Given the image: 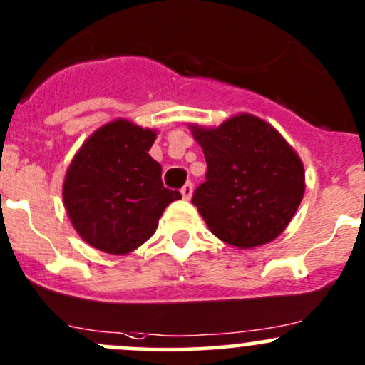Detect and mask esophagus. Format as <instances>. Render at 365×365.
Segmentation results:
<instances>
[{"label":"esophagus","mask_w":365,"mask_h":365,"mask_svg":"<svg viewBox=\"0 0 365 365\" xmlns=\"http://www.w3.org/2000/svg\"><path fill=\"white\" fill-rule=\"evenodd\" d=\"M181 195L184 200H190L191 197H193V184L191 182H186L184 186L181 187Z\"/></svg>","instance_id":"1"}]
</instances>
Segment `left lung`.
Returning <instances> with one entry per match:
<instances>
[{
	"mask_svg": "<svg viewBox=\"0 0 365 365\" xmlns=\"http://www.w3.org/2000/svg\"><path fill=\"white\" fill-rule=\"evenodd\" d=\"M191 132L207 162L191 202L209 230L238 249L275 240L304 195L297 153L272 125L247 113L217 128L191 125Z\"/></svg>",
	"mask_w": 365,
	"mask_h": 365,
	"instance_id": "1",
	"label": "left lung"
}]
</instances>
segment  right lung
Listing matches in <instances>:
<instances>
[{
  "instance_id": "right-lung-1",
  "label": "right lung",
  "mask_w": 365,
  "mask_h": 365,
  "mask_svg": "<svg viewBox=\"0 0 365 365\" xmlns=\"http://www.w3.org/2000/svg\"><path fill=\"white\" fill-rule=\"evenodd\" d=\"M156 132L128 120L97 128L66 172L62 198L74 230L88 245L128 254L153 237L179 191L163 187L162 165L150 156Z\"/></svg>"
}]
</instances>
